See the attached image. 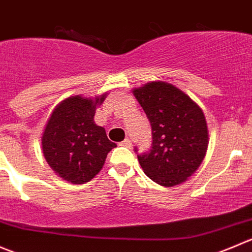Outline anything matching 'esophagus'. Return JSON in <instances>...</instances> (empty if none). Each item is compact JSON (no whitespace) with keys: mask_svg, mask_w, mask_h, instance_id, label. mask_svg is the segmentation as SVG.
I'll list each match as a JSON object with an SVG mask.
<instances>
[{"mask_svg":"<svg viewBox=\"0 0 252 252\" xmlns=\"http://www.w3.org/2000/svg\"><path fill=\"white\" fill-rule=\"evenodd\" d=\"M120 144L124 147H131V139L125 138L123 142H120Z\"/></svg>","mask_w":252,"mask_h":252,"instance_id":"34e87169","label":"esophagus"}]
</instances>
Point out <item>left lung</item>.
<instances>
[{
  "label": "left lung",
  "instance_id": "obj_1",
  "mask_svg": "<svg viewBox=\"0 0 252 252\" xmlns=\"http://www.w3.org/2000/svg\"><path fill=\"white\" fill-rule=\"evenodd\" d=\"M152 127V146L137 153L144 174L161 186H175L192 175L208 146L205 115L184 92L164 82L133 91Z\"/></svg>",
  "mask_w": 252,
  "mask_h": 252
}]
</instances>
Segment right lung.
<instances>
[{
	"instance_id": "1",
	"label": "right lung",
	"mask_w": 252,
	"mask_h": 252,
	"mask_svg": "<svg viewBox=\"0 0 252 252\" xmlns=\"http://www.w3.org/2000/svg\"><path fill=\"white\" fill-rule=\"evenodd\" d=\"M95 100L71 96L54 110L42 133V153L57 175L72 184L92 180L103 168L109 152L116 147L105 129L94 124Z\"/></svg>"
}]
</instances>
